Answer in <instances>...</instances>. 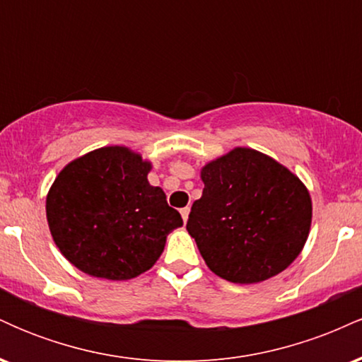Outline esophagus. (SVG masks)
I'll use <instances>...</instances> for the list:
<instances>
[{"label":"esophagus","instance_id":"esophagus-1","mask_svg":"<svg viewBox=\"0 0 362 362\" xmlns=\"http://www.w3.org/2000/svg\"><path fill=\"white\" fill-rule=\"evenodd\" d=\"M189 213H190V207H184V209H180V214H182V219H184V223H187V219H189Z\"/></svg>","mask_w":362,"mask_h":362}]
</instances>
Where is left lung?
I'll list each match as a JSON object with an SVG mask.
<instances>
[{"instance_id": "8db88e82", "label": "left lung", "mask_w": 362, "mask_h": 362, "mask_svg": "<svg viewBox=\"0 0 362 362\" xmlns=\"http://www.w3.org/2000/svg\"><path fill=\"white\" fill-rule=\"evenodd\" d=\"M201 178L187 231L216 276L255 284L293 264L311 226V197L300 178L250 148L209 161Z\"/></svg>"}]
</instances>
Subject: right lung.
<instances>
[{
	"label": "right lung",
	"mask_w": 362,
	"mask_h": 362,
	"mask_svg": "<svg viewBox=\"0 0 362 362\" xmlns=\"http://www.w3.org/2000/svg\"><path fill=\"white\" fill-rule=\"evenodd\" d=\"M151 163L126 146H105L66 165L45 199L49 230L62 255L93 277L126 281L149 271L182 216Z\"/></svg>",
	"instance_id": "right-lung-1"
}]
</instances>
